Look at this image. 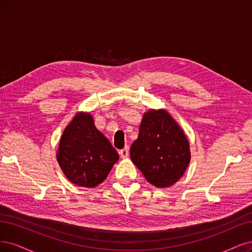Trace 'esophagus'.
Listing matches in <instances>:
<instances>
[{
    "instance_id": "obj_1",
    "label": "esophagus",
    "mask_w": 252,
    "mask_h": 252,
    "mask_svg": "<svg viewBox=\"0 0 252 252\" xmlns=\"http://www.w3.org/2000/svg\"><path fill=\"white\" fill-rule=\"evenodd\" d=\"M119 155H120V157L123 158V159L126 158V157L128 156V150H127L126 148L124 149V150H120V151H119Z\"/></svg>"
}]
</instances>
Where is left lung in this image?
I'll return each mask as SVG.
<instances>
[{"instance_id":"left-lung-1","label":"left lung","mask_w":252,"mask_h":252,"mask_svg":"<svg viewBox=\"0 0 252 252\" xmlns=\"http://www.w3.org/2000/svg\"><path fill=\"white\" fill-rule=\"evenodd\" d=\"M129 155L147 181L158 189L179 181L190 162L188 138L164 109L144 113Z\"/></svg>"}]
</instances>
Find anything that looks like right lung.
<instances>
[{
  "instance_id": "obj_1",
  "label": "right lung",
  "mask_w": 252,
  "mask_h": 252,
  "mask_svg": "<svg viewBox=\"0 0 252 252\" xmlns=\"http://www.w3.org/2000/svg\"><path fill=\"white\" fill-rule=\"evenodd\" d=\"M56 159L73 184L93 189L105 180L119 155L90 113L78 112L63 129Z\"/></svg>"
}]
</instances>
